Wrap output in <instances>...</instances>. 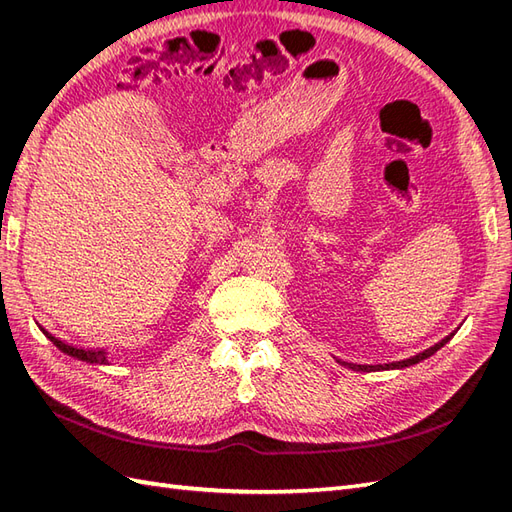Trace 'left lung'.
I'll return each mask as SVG.
<instances>
[{
	"instance_id": "obj_1",
	"label": "left lung",
	"mask_w": 512,
	"mask_h": 512,
	"mask_svg": "<svg viewBox=\"0 0 512 512\" xmlns=\"http://www.w3.org/2000/svg\"><path fill=\"white\" fill-rule=\"evenodd\" d=\"M446 342H448V337H446V339H442V342H438L436 346H431V348L423 350L421 354L410 356V359L397 361V363H386V365H352V363H346V365H348V367H352V369H356V371H376V369H397V367H408V365H414V363H418V361L427 359V356H431L433 352H438Z\"/></svg>"
}]
</instances>
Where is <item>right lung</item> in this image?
<instances>
[{"mask_svg":"<svg viewBox=\"0 0 512 512\" xmlns=\"http://www.w3.org/2000/svg\"><path fill=\"white\" fill-rule=\"evenodd\" d=\"M51 337V342L59 348V350H64V352H68V354H72V356H76V359H83V361H89V363H108L106 361V356H104V352L102 350H94V348H76V346H72V344H66V342H61V339H57V337H53L51 333H46Z\"/></svg>","mask_w":512,"mask_h":512,"instance_id":"obj_1","label":"right lung"}]
</instances>
